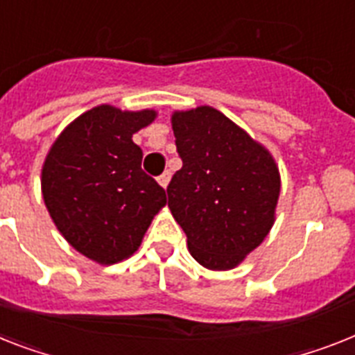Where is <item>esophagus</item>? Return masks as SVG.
<instances>
[{
    "label": "esophagus",
    "instance_id": "obj_1",
    "mask_svg": "<svg viewBox=\"0 0 355 355\" xmlns=\"http://www.w3.org/2000/svg\"><path fill=\"white\" fill-rule=\"evenodd\" d=\"M168 181H171V172H168V171H165V172H163V174L159 175V178H157V183H159L161 187H163V189H166V184H168Z\"/></svg>",
    "mask_w": 355,
    "mask_h": 355
}]
</instances>
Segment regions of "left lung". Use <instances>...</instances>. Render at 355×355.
I'll return each instance as SVG.
<instances>
[{
  "mask_svg": "<svg viewBox=\"0 0 355 355\" xmlns=\"http://www.w3.org/2000/svg\"><path fill=\"white\" fill-rule=\"evenodd\" d=\"M183 166L166 187L172 216L196 261L228 270L274 225L279 172L259 143L212 107L172 116Z\"/></svg>",
  "mask_w": 355,
  "mask_h": 355,
  "instance_id": "8db88e82",
  "label": "left lung"
}]
</instances>
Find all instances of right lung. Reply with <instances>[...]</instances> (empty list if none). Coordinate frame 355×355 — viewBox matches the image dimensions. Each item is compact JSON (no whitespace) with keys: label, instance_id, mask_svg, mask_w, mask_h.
I'll use <instances>...</instances> for the list:
<instances>
[{"label":"right lung","instance_id":"obj_1","mask_svg":"<svg viewBox=\"0 0 355 355\" xmlns=\"http://www.w3.org/2000/svg\"><path fill=\"white\" fill-rule=\"evenodd\" d=\"M154 118V110L101 105L70 123L46 156L41 189L49 214L92 261L114 265L132 256L165 207V190L143 172V150L132 141Z\"/></svg>","mask_w":355,"mask_h":355}]
</instances>
